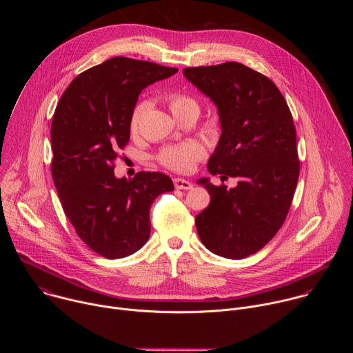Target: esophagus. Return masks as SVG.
<instances>
[{
  "label": "esophagus",
  "instance_id": "34e87169",
  "mask_svg": "<svg viewBox=\"0 0 353 353\" xmlns=\"http://www.w3.org/2000/svg\"><path fill=\"white\" fill-rule=\"evenodd\" d=\"M173 183H174V187L177 190H191L192 188V184L188 180H184V179H180V177L173 179Z\"/></svg>",
  "mask_w": 353,
  "mask_h": 353
}]
</instances>
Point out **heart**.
Returning a JSON list of instances; mask_svg holds the SVG:
<instances>
[{
	"mask_svg": "<svg viewBox=\"0 0 353 353\" xmlns=\"http://www.w3.org/2000/svg\"><path fill=\"white\" fill-rule=\"evenodd\" d=\"M168 103L174 117L187 113V112H198V103L195 99L181 93H172L168 96ZM146 105L139 103L134 108L131 119H130V130L131 132H137L139 127L141 117L143 114ZM205 155V149L196 141H187L181 145L168 146L159 154V161L169 169L177 172H188L192 169L194 162L201 159Z\"/></svg>",
	"mask_w": 353,
	"mask_h": 353,
	"instance_id": "1",
	"label": "heart"
}]
</instances>
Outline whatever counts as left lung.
I'll return each instance as SVG.
<instances>
[{"mask_svg":"<svg viewBox=\"0 0 353 353\" xmlns=\"http://www.w3.org/2000/svg\"><path fill=\"white\" fill-rule=\"evenodd\" d=\"M183 74L218 109L222 134L210 173L237 180L232 188L196 180L211 195L195 216L196 232L214 254L240 260L261 250L289 212L300 169L293 119L276 85L240 63Z\"/></svg>","mask_w":353,"mask_h":353,"instance_id":"left-lung-1","label":"left lung"}]
</instances>
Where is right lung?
I'll return each instance as SVG.
<instances>
[{"instance_id": "add662e5", "label": "right lung", "mask_w": 353, "mask_h": 353, "mask_svg": "<svg viewBox=\"0 0 353 353\" xmlns=\"http://www.w3.org/2000/svg\"><path fill=\"white\" fill-rule=\"evenodd\" d=\"M177 71L114 57L79 74L54 112L52 173L63 210L85 244L106 259L131 256L148 241L150 205L174 190L159 172L117 179L114 162L128 143L139 93Z\"/></svg>"}]
</instances>
